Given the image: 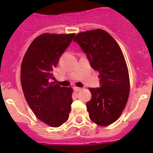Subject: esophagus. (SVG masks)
I'll return each instance as SVG.
<instances>
[{
  "mask_svg": "<svg viewBox=\"0 0 153 153\" xmlns=\"http://www.w3.org/2000/svg\"><path fill=\"white\" fill-rule=\"evenodd\" d=\"M73 89H74V90L75 91V92H78V91H81V88L78 87V86H74Z\"/></svg>",
  "mask_w": 153,
  "mask_h": 153,
  "instance_id": "34e87169",
  "label": "esophagus"
}]
</instances>
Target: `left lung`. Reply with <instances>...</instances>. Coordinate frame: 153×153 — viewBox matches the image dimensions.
Wrapping results in <instances>:
<instances>
[{"label":"left lung","instance_id":"1","mask_svg":"<svg viewBox=\"0 0 153 153\" xmlns=\"http://www.w3.org/2000/svg\"><path fill=\"white\" fill-rule=\"evenodd\" d=\"M74 41L86 54L101 79V87L89 89L92 94V98L86 103L89 118L99 126L112 124L121 116L129 94V72L122 51L115 40L103 29L79 32Z\"/></svg>","mask_w":153,"mask_h":153}]
</instances>
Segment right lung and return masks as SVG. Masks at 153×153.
Returning <instances> with one entry per match:
<instances>
[{
    "mask_svg": "<svg viewBox=\"0 0 153 153\" xmlns=\"http://www.w3.org/2000/svg\"><path fill=\"white\" fill-rule=\"evenodd\" d=\"M75 34L44 33L31 43L21 67V83L26 101L40 121L58 127L69 118L72 87L51 81L60 56Z\"/></svg>",
    "mask_w": 153,
    "mask_h": 153,
    "instance_id": "1",
    "label": "right lung"
}]
</instances>
